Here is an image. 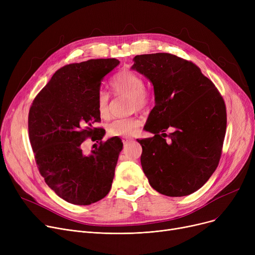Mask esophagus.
Here are the masks:
<instances>
[{"label":"esophagus","mask_w":255,"mask_h":255,"mask_svg":"<svg viewBox=\"0 0 255 255\" xmlns=\"http://www.w3.org/2000/svg\"><path fill=\"white\" fill-rule=\"evenodd\" d=\"M131 140H132L131 138H126V139H124V140H123V143L126 145V144H127V143H129Z\"/></svg>","instance_id":"34e87169"}]
</instances>
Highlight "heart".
Segmentation results:
<instances>
[{"label":"heart","mask_w":255,"mask_h":255,"mask_svg":"<svg viewBox=\"0 0 255 255\" xmlns=\"http://www.w3.org/2000/svg\"><path fill=\"white\" fill-rule=\"evenodd\" d=\"M112 86L118 94L130 96L131 110H144L149 104V98L144 91L143 79L136 73L123 70L116 74L112 79ZM97 111L102 119L110 116V94L104 90H99L97 93ZM140 125V121L136 117L116 119L107 126V132L113 136H130L136 132Z\"/></svg>","instance_id":"1"}]
</instances>
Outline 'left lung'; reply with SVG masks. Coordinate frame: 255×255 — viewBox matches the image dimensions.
Wrapping results in <instances>:
<instances>
[{"instance_id": "8db88e82", "label": "left lung", "mask_w": 255, "mask_h": 255, "mask_svg": "<svg viewBox=\"0 0 255 255\" xmlns=\"http://www.w3.org/2000/svg\"><path fill=\"white\" fill-rule=\"evenodd\" d=\"M133 61L131 69L150 80L155 95L144 126L154 136L137 139L142 170L159 193L189 195L218 166L226 130L223 98L192 62L165 52L136 56ZM167 128L174 131L166 135Z\"/></svg>"}]
</instances>
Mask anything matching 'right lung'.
<instances>
[{
  "label": "right lung",
  "mask_w": 255,
  "mask_h": 255,
  "mask_svg": "<svg viewBox=\"0 0 255 255\" xmlns=\"http://www.w3.org/2000/svg\"><path fill=\"white\" fill-rule=\"evenodd\" d=\"M120 64L97 59L66 65L52 75L29 112V137L45 183L66 202L88 206L109 194L123 142L112 137L87 155L100 122L97 93L103 77Z\"/></svg>",
  "instance_id": "right-lung-1"
}]
</instances>
